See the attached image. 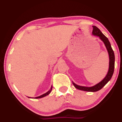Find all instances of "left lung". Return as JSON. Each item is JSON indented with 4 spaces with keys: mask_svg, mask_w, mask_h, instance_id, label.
Instances as JSON below:
<instances>
[{
    "mask_svg": "<svg viewBox=\"0 0 122 122\" xmlns=\"http://www.w3.org/2000/svg\"><path fill=\"white\" fill-rule=\"evenodd\" d=\"M93 31L92 33L94 36H99L102 41L104 42L105 46H106L107 49L108 51V54L109 56V71L107 74L106 77L104 78V79L102 80L101 82L98 84L95 85L94 86H91V87H86V86H78L73 83V84L76 87V89L81 90V91H87V92H97L101 90L110 80H111L112 76L113 73H114V61H115V56L114 53L113 51L112 48L111 43H110L109 40L102 33L100 30L99 28H98L96 26H93Z\"/></svg>",
    "mask_w": 122,
    "mask_h": 122,
    "instance_id": "1",
    "label": "left lung"
}]
</instances>
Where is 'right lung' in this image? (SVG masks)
<instances>
[{"label": "right lung", "mask_w": 122, "mask_h": 122, "mask_svg": "<svg viewBox=\"0 0 122 122\" xmlns=\"http://www.w3.org/2000/svg\"><path fill=\"white\" fill-rule=\"evenodd\" d=\"M51 90H52V86H51V89H50L49 91H48V92H46V93H44V94L41 95V96H39V97H36V98H41L44 97H45V96H47V95H48V94H49V93L51 92Z\"/></svg>", "instance_id": "add662e5"}]
</instances>
